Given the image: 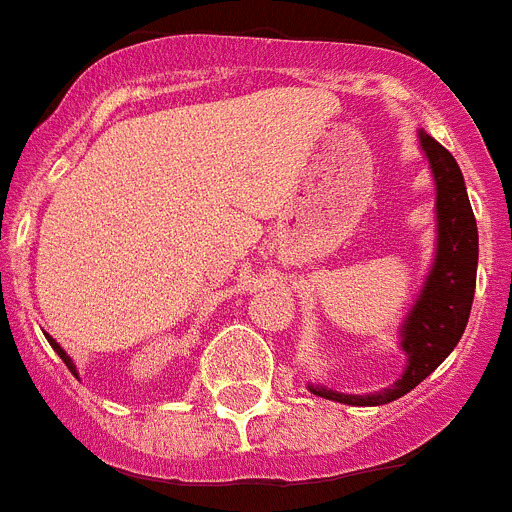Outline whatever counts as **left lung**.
<instances>
[{
  "label": "left lung",
  "instance_id": "1",
  "mask_svg": "<svg viewBox=\"0 0 512 512\" xmlns=\"http://www.w3.org/2000/svg\"><path fill=\"white\" fill-rule=\"evenodd\" d=\"M437 184V255L419 302L403 325V351L409 354L406 372L393 388L375 395H346L328 388H309L328 401L349 406H382L414 390L445 362L466 330L476 289L479 231L466 184L455 158L427 132H419Z\"/></svg>",
  "mask_w": 512,
  "mask_h": 512
}]
</instances>
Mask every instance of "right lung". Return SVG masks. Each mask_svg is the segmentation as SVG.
Returning <instances> with one entry per match:
<instances>
[{
  "instance_id": "obj_1",
  "label": "right lung",
  "mask_w": 512,
  "mask_h": 512,
  "mask_svg": "<svg viewBox=\"0 0 512 512\" xmlns=\"http://www.w3.org/2000/svg\"><path fill=\"white\" fill-rule=\"evenodd\" d=\"M46 338H49V336H46ZM49 343H51V349H54V351H57V354H59V359H62V362L67 364V367H70V372H75V364H72V359H70V356L64 354V349H62V346H59V343L54 341V338H49Z\"/></svg>"
}]
</instances>
